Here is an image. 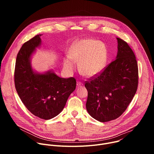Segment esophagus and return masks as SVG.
Masks as SVG:
<instances>
[{"mask_svg":"<svg viewBox=\"0 0 154 154\" xmlns=\"http://www.w3.org/2000/svg\"><path fill=\"white\" fill-rule=\"evenodd\" d=\"M77 86L78 87L82 86H83V84L82 82H77Z\"/></svg>","mask_w":154,"mask_h":154,"instance_id":"1","label":"esophagus"}]
</instances>
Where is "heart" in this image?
I'll return each instance as SVG.
<instances>
[{"mask_svg":"<svg viewBox=\"0 0 154 154\" xmlns=\"http://www.w3.org/2000/svg\"><path fill=\"white\" fill-rule=\"evenodd\" d=\"M75 62H79L80 72L92 77L101 73L107 62V50L103 43L93 39H83L75 41L69 50V56L63 60V68L72 72Z\"/></svg>","mask_w":154,"mask_h":154,"instance_id":"heart-1","label":"heart"}]
</instances>
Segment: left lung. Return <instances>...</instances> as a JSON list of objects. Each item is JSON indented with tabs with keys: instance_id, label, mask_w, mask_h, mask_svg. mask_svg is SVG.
<instances>
[{
	"instance_id": "1",
	"label": "left lung",
	"mask_w": 154,
	"mask_h": 154,
	"mask_svg": "<svg viewBox=\"0 0 154 154\" xmlns=\"http://www.w3.org/2000/svg\"><path fill=\"white\" fill-rule=\"evenodd\" d=\"M116 39L118 53L115 60L99 75L85 84L88 91L87 112L92 118L103 122L119 117L133 99L138 88L135 55L126 42Z\"/></svg>"
}]
</instances>
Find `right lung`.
Masks as SVG:
<instances>
[{
    "instance_id": "right-lung-1",
    "label": "right lung",
    "mask_w": 154,
    "mask_h": 154,
    "mask_svg": "<svg viewBox=\"0 0 154 154\" xmlns=\"http://www.w3.org/2000/svg\"><path fill=\"white\" fill-rule=\"evenodd\" d=\"M41 35H37L25 42L19 51L14 83L26 107L35 116L48 120L61 112L69 96L75 89L76 80L73 77H60L52 70L39 73L32 68L31 58L41 45Z\"/></svg>"
}]
</instances>
